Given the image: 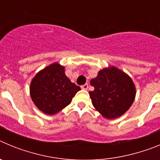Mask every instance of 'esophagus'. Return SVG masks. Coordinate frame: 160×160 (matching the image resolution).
Masks as SVG:
<instances>
[{
	"mask_svg": "<svg viewBox=\"0 0 160 160\" xmlns=\"http://www.w3.org/2000/svg\"><path fill=\"white\" fill-rule=\"evenodd\" d=\"M88 87H89L88 84H87V83H86V84H84L82 86L81 88L82 89V90H87V89H88Z\"/></svg>",
	"mask_w": 160,
	"mask_h": 160,
	"instance_id": "obj_1",
	"label": "esophagus"
}]
</instances>
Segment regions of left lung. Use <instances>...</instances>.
<instances>
[{"label":"left lung","mask_w":160,"mask_h":160,"mask_svg":"<svg viewBox=\"0 0 160 160\" xmlns=\"http://www.w3.org/2000/svg\"><path fill=\"white\" fill-rule=\"evenodd\" d=\"M90 85L94 87L89 92L93 106L104 118H118L135 100L136 90L132 79L114 66L99 70Z\"/></svg>","instance_id":"8db88e82"}]
</instances>
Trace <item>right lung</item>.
<instances>
[{
	"label": "right lung",
	"mask_w": 160,
	"mask_h": 160,
	"mask_svg": "<svg viewBox=\"0 0 160 160\" xmlns=\"http://www.w3.org/2000/svg\"><path fill=\"white\" fill-rule=\"evenodd\" d=\"M29 90L36 107L45 114L52 115L69 105L81 88L66 77L64 66L53 63L37 73Z\"/></svg>",
	"instance_id": "1"
}]
</instances>
